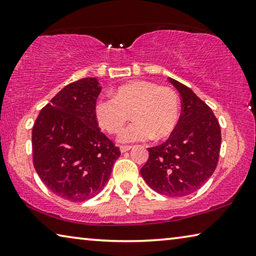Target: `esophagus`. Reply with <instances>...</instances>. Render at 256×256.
I'll use <instances>...</instances> for the list:
<instances>
[{
    "instance_id": "1",
    "label": "esophagus",
    "mask_w": 256,
    "mask_h": 256,
    "mask_svg": "<svg viewBox=\"0 0 256 256\" xmlns=\"http://www.w3.org/2000/svg\"><path fill=\"white\" fill-rule=\"evenodd\" d=\"M130 149H132L130 146H120V151H121L122 154L127 152V151H129Z\"/></svg>"
}]
</instances>
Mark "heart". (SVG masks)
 I'll use <instances>...</instances> for the list:
<instances>
[{
  "instance_id": "1",
  "label": "heart",
  "mask_w": 256,
  "mask_h": 256,
  "mask_svg": "<svg viewBox=\"0 0 256 256\" xmlns=\"http://www.w3.org/2000/svg\"><path fill=\"white\" fill-rule=\"evenodd\" d=\"M130 114L134 120L118 136L121 143L165 138L172 134L179 120V98L172 88L148 80L121 85L113 97L98 99L94 116L98 124L110 134L122 128Z\"/></svg>"
}]
</instances>
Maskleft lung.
Listing matches in <instances>:
<instances>
[{
  "mask_svg": "<svg viewBox=\"0 0 256 256\" xmlns=\"http://www.w3.org/2000/svg\"><path fill=\"white\" fill-rule=\"evenodd\" d=\"M168 82L180 94L182 113L165 143L148 148L149 159L140 174L154 192L180 198L198 190L212 176L222 135L210 107L186 85L171 77Z\"/></svg>",
  "mask_w": 256,
  "mask_h": 256,
  "instance_id": "left-lung-1",
  "label": "left lung"
}]
</instances>
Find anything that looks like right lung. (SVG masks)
Wrapping results in <instances>:
<instances>
[{"instance_id":"right-lung-1","label":"right lung","mask_w":256,"mask_h":256,"mask_svg":"<svg viewBox=\"0 0 256 256\" xmlns=\"http://www.w3.org/2000/svg\"><path fill=\"white\" fill-rule=\"evenodd\" d=\"M100 91L92 77L66 85L42 110L32 129L36 173L48 190L72 202L99 194L120 156L96 119Z\"/></svg>"}]
</instances>
